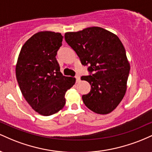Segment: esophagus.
<instances>
[{"mask_svg": "<svg viewBox=\"0 0 152 152\" xmlns=\"http://www.w3.org/2000/svg\"><path fill=\"white\" fill-rule=\"evenodd\" d=\"M75 78H76V81L78 82L80 81V76H78V75H76V76H75Z\"/></svg>", "mask_w": 152, "mask_h": 152, "instance_id": "1", "label": "esophagus"}]
</instances>
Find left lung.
I'll list each match as a JSON object with an SVG mask.
<instances>
[{"label": "left lung", "instance_id": "1", "mask_svg": "<svg viewBox=\"0 0 152 152\" xmlns=\"http://www.w3.org/2000/svg\"><path fill=\"white\" fill-rule=\"evenodd\" d=\"M65 41L76 52L89 75L81 76L90 83L82 96L84 104L99 114L116 109L124 96L130 66L126 50L116 35L100 27L65 34Z\"/></svg>", "mask_w": 152, "mask_h": 152}]
</instances>
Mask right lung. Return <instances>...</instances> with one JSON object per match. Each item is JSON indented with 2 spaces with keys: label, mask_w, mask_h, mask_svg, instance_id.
Instances as JSON below:
<instances>
[{
  "label": "right lung",
  "mask_w": 152,
  "mask_h": 152,
  "mask_svg": "<svg viewBox=\"0 0 152 152\" xmlns=\"http://www.w3.org/2000/svg\"><path fill=\"white\" fill-rule=\"evenodd\" d=\"M63 39L61 34L51 31L34 34L23 46L15 67L23 96L43 116L64 107L66 92L75 83L74 78L63 76L56 58Z\"/></svg>",
  "instance_id": "1"
}]
</instances>
